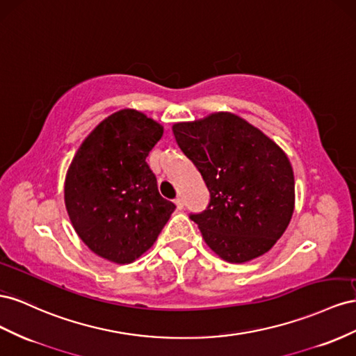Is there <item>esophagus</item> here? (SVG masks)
<instances>
[{"label":"esophagus","instance_id":"1","mask_svg":"<svg viewBox=\"0 0 356 356\" xmlns=\"http://www.w3.org/2000/svg\"><path fill=\"white\" fill-rule=\"evenodd\" d=\"M175 202H176V206H177L179 210H181V209L185 207V202H184V198H181V197H177V198L175 200Z\"/></svg>","mask_w":356,"mask_h":356}]
</instances>
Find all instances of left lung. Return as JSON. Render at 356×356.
<instances>
[{"instance_id": "1", "label": "left lung", "mask_w": 356, "mask_h": 356, "mask_svg": "<svg viewBox=\"0 0 356 356\" xmlns=\"http://www.w3.org/2000/svg\"><path fill=\"white\" fill-rule=\"evenodd\" d=\"M172 133L210 192L206 210L189 215L209 248L228 262L268 252L289 225L296 201L285 152L229 113L176 124Z\"/></svg>"}]
</instances>
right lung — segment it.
Masks as SVG:
<instances>
[{
  "label": "right lung",
  "mask_w": 356,
  "mask_h": 356,
  "mask_svg": "<svg viewBox=\"0 0 356 356\" xmlns=\"http://www.w3.org/2000/svg\"><path fill=\"white\" fill-rule=\"evenodd\" d=\"M162 133L140 111L120 110L79 147L65 177V206L79 237L97 255L133 262L154 245L175 211L146 162Z\"/></svg>",
  "instance_id": "obj_1"
}]
</instances>
